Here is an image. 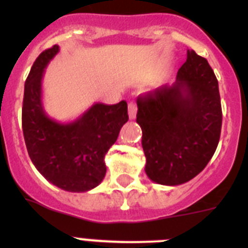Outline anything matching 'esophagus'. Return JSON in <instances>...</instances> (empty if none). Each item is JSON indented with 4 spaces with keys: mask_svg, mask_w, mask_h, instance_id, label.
<instances>
[{
    "mask_svg": "<svg viewBox=\"0 0 248 248\" xmlns=\"http://www.w3.org/2000/svg\"><path fill=\"white\" fill-rule=\"evenodd\" d=\"M129 118H130L131 120L135 119L137 118V111H138V108H137V104H135L134 102H130L129 103Z\"/></svg>",
    "mask_w": 248,
    "mask_h": 248,
    "instance_id": "obj_1",
    "label": "esophagus"
}]
</instances>
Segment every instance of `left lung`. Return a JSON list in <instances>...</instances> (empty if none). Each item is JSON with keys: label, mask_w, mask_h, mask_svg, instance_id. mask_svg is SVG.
I'll use <instances>...</instances> for the list:
<instances>
[{"label": "left lung", "mask_w": 248, "mask_h": 248, "mask_svg": "<svg viewBox=\"0 0 248 248\" xmlns=\"http://www.w3.org/2000/svg\"><path fill=\"white\" fill-rule=\"evenodd\" d=\"M137 104L149 179L176 186L200 174L216 151L222 124L218 82L209 62L187 50L176 82L140 95Z\"/></svg>", "instance_id": "1"}]
</instances>
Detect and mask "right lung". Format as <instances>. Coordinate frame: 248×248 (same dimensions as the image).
I'll list each match as a JSON object with an SVG mask.
<instances>
[{
	"label": "right lung",
	"instance_id": "right-lung-1",
	"mask_svg": "<svg viewBox=\"0 0 248 248\" xmlns=\"http://www.w3.org/2000/svg\"><path fill=\"white\" fill-rule=\"evenodd\" d=\"M58 46L39 54L25 83L22 130L28 155L49 183L71 192L97 187L107 172L104 156L128 122L125 100L107 105L95 103L72 123H58L46 114L42 79Z\"/></svg>",
	"mask_w": 248,
	"mask_h": 248
}]
</instances>
